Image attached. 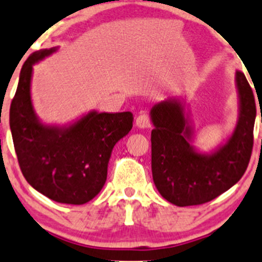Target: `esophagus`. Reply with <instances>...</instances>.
<instances>
[{"label":"esophagus","mask_w":262,"mask_h":262,"mask_svg":"<svg viewBox=\"0 0 262 262\" xmlns=\"http://www.w3.org/2000/svg\"><path fill=\"white\" fill-rule=\"evenodd\" d=\"M136 125L139 129L149 128V126H150V119H149V117L146 116V114H140V116L137 117Z\"/></svg>","instance_id":"esophagus-1"}]
</instances>
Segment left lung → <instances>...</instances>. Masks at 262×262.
Masks as SVG:
<instances>
[{
	"mask_svg": "<svg viewBox=\"0 0 262 262\" xmlns=\"http://www.w3.org/2000/svg\"><path fill=\"white\" fill-rule=\"evenodd\" d=\"M238 117L234 132L210 153H201L186 102L171 97L150 111L151 173L158 191L177 206L200 205L229 190L241 179L254 145L256 104L245 74L235 72Z\"/></svg>",
	"mask_w": 262,
	"mask_h": 262,
	"instance_id": "1",
	"label": "left lung"
}]
</instances>
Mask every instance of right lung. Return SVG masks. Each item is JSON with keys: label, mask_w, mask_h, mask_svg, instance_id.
Wrapping results in <instances>:
<instances>
[{"label": "right lung", "mask_w": 262, "mask_h": 262, "mask_svg": "<svg viewBox=\"0 0 262 262\" xmlns=\"http://www.w3.org/2000/svg\"><path fill=\"white\" fill-rule=\"evenodd\" d=\"M57 50L34 52L22 66L10 108V128L28 184L57 203L82 205L104 186L112 150L130 132L133 114L91 111L67 125L43 123L31 97L33 66Z\"/></svg>", "instance_id": "add662e5"}]
</instances>
